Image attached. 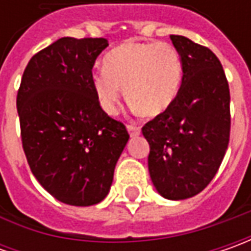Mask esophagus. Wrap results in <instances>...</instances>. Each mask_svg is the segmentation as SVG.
<instances>
[{"label":"esophagus","mask_w":251,"mask_h":251,"mask_svg":"<svg viewBox=\"0 0 251 251\" xmlns=\"http://www.w3.org/2000/svg\"><path fill=\"white\" fill-rule=\"evenodd\" d=\"M127 130L130 132L131 137H135V135H138L141 132V127L140 126H137V124H128V126H127Z\"/></svg>","instance_id":"esophagus-1"}]
</instances>
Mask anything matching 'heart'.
<instances>
[{"mask_svg": "<svg viewBox=\"0 0 251 251\" xmlns=\"http://www.w3.org/2000/svg\"><path fill=\"white\" fill-rule=\"evenodd\" d=\"M183 63L175 46L166 42H126L103 60V71L92 76V86L104 113L116 114L123 91L145 117L166 111L177 98Z\"/></svg>", "mask_w": 251, "mask_h": 251, "instance_id": "1", "label": "heart"}]
</instances>
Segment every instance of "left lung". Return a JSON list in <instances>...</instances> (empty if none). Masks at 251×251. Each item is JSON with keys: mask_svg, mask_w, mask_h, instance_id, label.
<instances>
[{"mask_svg": "<svg viewBox=\"0 0 251 251\" xmlns=\"http://www.w3.org/2000/svg\"><path fill=\"white\" fill-rule=\"evenodd\" d=\"M183 63V81L168 110L148 121V169L169 200L201 193L222 163L230 135V93L218 57L184 36L170 34Z\"/></svg>", "mask_w": 251, "mask_h": 251, "instance_id": "left-lung-1", "label": "left lung"}]
</instances>
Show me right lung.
I'll list each match as a JSON object with an SVG mask.
<instances>
[{"mask_svg":"<svg viewBox=\"0 0 251 251\" xmlns=\"http://www.w3.org/2000/svg\"><path fill=\"white\" fill-rule=\"evenodd\" d=\"M103 37H61L30 58L16 96L30 170L58 201L88 207L113 183L128 131L100 107L92 68Z\"/></svg>","mask_w":251,"mask_h":251,"instance_id":"right-lung-1","label":"right lung"}]
</instances>
